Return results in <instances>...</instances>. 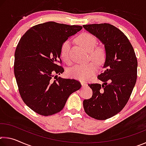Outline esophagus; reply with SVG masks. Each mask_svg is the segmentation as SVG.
<instances>
[{"instance_id": "obj_1", "label": "esophagus", "mask_w": 146, "mask_h": 146, "mask_svg": "<svg viewBox=\"0 0 146 146\" xmlns=\"http://www.w3.org/2000/svg\"><path fill=\"white\" fill-rule=\"evenodd\" d=\"M81 84H82V87H86V86H88V84H86L85 82H81Z\"/></svg>"}]
</instances>
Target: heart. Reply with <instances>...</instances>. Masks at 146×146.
I'll use <instances>...</instances> for the list:
<instances>
[{
	"instance_id": "heart-1",
	"label": "heart",
	"mask_w": 146,
	"mask_h": 146,
	"mask_svg": "<svg viewBox=\"0 0 146 146\" xmlns=\"http://www.w3.org/2000/svg\"><path fill=\"white\" fill-rule=\"evenodd\" d=\"M76 41L81 46L89 51L90 58L93 60L99 65L104 62L107 55L106 51L103 47H97L95 48L97 40L93 35L90 33H83L78 36ZM70 41H64L60 48V55L62 58L68 64L70 63ZM95 63L94 62H90L86 64H76L69 69L68 75L70 77L77 80H88L92 76L97 69V64Z\"/></svg>"
}]
</instances>
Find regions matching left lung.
<instances>
[{
    "mask_svg": "<svg viewBox=\"0 0 146 146\" xmlns=\"http://www.w3.org/2000/svg\"><path fill=\"white\" fill-rule=\"evenodd\" d=\"M99 39L106 51L104 71L98 76L102 84H90L92 97L83 101L85 112L97 120H106L126 104L137 78V59L131 44L119 29L110 24L84 25Z\"/></svg>",
    "mask_w": 146,
    "mask_h": 146,
    "instance_id": "left-lung-1",
    "label": "left lung"
}]
</instances>
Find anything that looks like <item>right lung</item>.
<instances>
[{
  "mask_svg": "<svg viewBox=\"0 0 146 146\" xmlns=\"http://www.w3.org/2000/svg\"><path fill=\"white\" fill-rule=\"evenodd\" d=\"M82 28L48 22L31 27L20 40L15 53V76L24 102L38 114L60 111L71 94L82 86L75 79L55 75L64 71L58 65L62 44Z\"/></svg>",
  "mask_w": 146,
  "mask_h": 146,
  "instance_id": "right-lung-1",
  "label": "right lung"
}]
</instances>
